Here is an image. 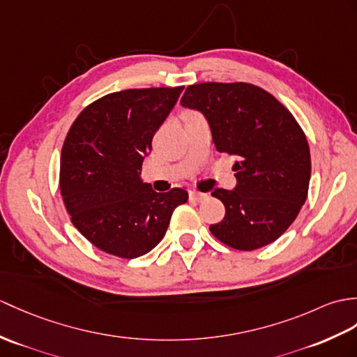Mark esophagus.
I'll return each instance as SVG.
<instances>
[{
	"mask_svg": "<svg viewBox=\"0 0 357 357\" xmlns=\"http://www.w3.org/2000/svg\"><path fill=\"white\" fill-rule=\"evenodd\" d=\"M208 197V193H199V192H190V201H195V202H202L204 199Z\"/></svg>",
	"mask_w": 357,
	"mask_h": 357,
	"instance_id": "34e87169",
	"label": "esophagus"
}]
</instances>
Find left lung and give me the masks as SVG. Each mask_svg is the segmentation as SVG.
I'll list each match as a JSON object with an SVG mask.
<instances>
[{"label": "left lung", "instance_id": "obj_1", "mask_svg": "<svg viewBox=\"0 0 357 357\" xmlns=\"http://www.w3.org/2000/svg\"><path fill=\"white\" fill-rule=\"evenodd\" d=\"M181 105L204 115L219 152L237 156L236 187L211 193L225 205L211 234L238 251L275 242L307 199L310 151L300 124L275 97L242 82L192 85Z\"/></svg>", "mask_w": 357, "mask_h": 357}]
</instances>
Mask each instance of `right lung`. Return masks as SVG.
<instances>
[{
	"instance_id": "right-lung-1",
	"label": "right lung",
	"mask_w": 357,
	"mask_h": 357,
	"mask_svg": "<svg viewBox=\"0 0 357 357\" xmlns=\"http://www.w3.org/2000/svg\"><path fill=\"white\" fill-rule=\"evenodd\" d=\"M184 86L126 89L86 106L65 138L61 193L73 225L98 250L137 259L158 245L188 193L141 179L152 138Z\"/></svg>"
}]
</instances>
